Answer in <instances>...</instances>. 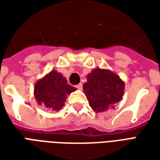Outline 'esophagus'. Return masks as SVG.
I'll list each match as a JSON object with an SVG mask.
<instances>
[{
	"label": "esophagus",
	"instance_id": "1",
	"mask_svg": "<svg viewBox=\"0 0 160 160\" xmlns=\"http://www.w3.org/2000/svg\"><path fill=\"white\" fill-rule=\"evenodd\" d=\"M76 88H78V89L81 90V89H82V84H81V83L78 84V85L76 86Z\"/></svg>",
	"mask_w": 160,
	"mask_h": 160
}]
</instances>
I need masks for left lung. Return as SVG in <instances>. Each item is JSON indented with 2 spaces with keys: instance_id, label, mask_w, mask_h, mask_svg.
<instances>
[{
  "instance_id": "1",
  "label": "left lung",
  "mask_w": 160,
  "mask_h": 160,
  "mask_svg": "<svg viewBox=\"0 0 160 160\" xmlns=\"http://www.w3.org/2000/svg\"><path fill=\"white\" fill-rule=\"evenodd\" d=\"M87 79L83 90L93 111L98 113L114 109L115 104L122 100L125 84L116 73L97 68L87 74Z\"/></svg>"
}]
</instances>
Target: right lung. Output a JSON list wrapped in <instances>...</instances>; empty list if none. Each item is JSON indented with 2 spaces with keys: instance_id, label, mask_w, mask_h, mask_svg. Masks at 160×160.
<instances>
[{
  "instance_id": "add662e5",
  "label": "right lung",
  "mask_w": 160,
  "mask_h": 160,
  "mask_svg": "<svg viewBox=\"0 0 160 160\" xmlns=\"http://www.w3.org/2000/svg\"><path fill=\"white\" fill-rule=\"evenodd\" d=\"M76 90L68 84L66 78L56 70L50 71L35 84L34 97L38 104L50 111H60L64 106L67 96Z\"/></svg>"
}]
</instances>
